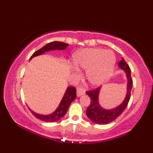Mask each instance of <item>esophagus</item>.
I'll list each match as a JSON object with an SVG mask.
<instances>
[{"mask_svg": "<svg viewBox=\"0 0 153 153\" xmlns=\"http://www.w3.org/2000/svg\"><path fill=\"white\" fill-rule=\"evenodd\" d=\"M77 97H80L82 96V95H83L84 93H85V91H84V90L82 88H79L77 89Z\"/></svg>", "mask_w": 153, "mask_h": 153, "instance_id": "1", "label": "esophagus"}]
</instances>
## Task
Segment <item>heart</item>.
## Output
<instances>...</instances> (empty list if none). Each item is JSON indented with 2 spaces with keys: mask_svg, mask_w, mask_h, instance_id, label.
I'll use <instances>...</instances> for the list:
<instances>
[{
  "mask_svg": "<svg viewBox=\"0 0 153 153\" xmlns=\"http://www.w3.org/2000/svg\"><path fill=\"white\" fill-rule=\"evenodd\" d=\"M74 63L77 68L87 69L86 77L88 82L94 86H99L111 76L115 58L109 51L85 48L74 55Z\"/></svg>",
  "mask_w": 153,
  "mask_h": 153,
  "instance_id": "heart-1",
  "label": "heart"
}]
</instances>
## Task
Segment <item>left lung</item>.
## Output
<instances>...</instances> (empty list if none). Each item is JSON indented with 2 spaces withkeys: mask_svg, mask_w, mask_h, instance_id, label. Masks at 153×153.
I'll return each mask as SVG.
<instances>
[{
  "mask_svg": "<svg viewBox=\"0 0 153 153\" xmlns=\"http://www.w3.org/2000/svg\"><path fill=\"white\" fill-rule=\"evenodd\" d=\"M118 66L126 71L127 78H128L127 95L121 105L111 110L102 108L99 103L100 87L86 91L87 95H89L91 99L90 105L86 110V114L92 122L97 123V124H107V123L113 122L114 120L122 114L123 110L128 106L129 100L130 99L131 91L133 86V80L131 76L130 68L125 60L123 59V58H122L121 60L118 62Z\"/></svg>",
  "mask_w": 153,
  "mask_h": 153,
  "instance_id": "8db88e82",
  "label": "left lung"
}]
</instances>
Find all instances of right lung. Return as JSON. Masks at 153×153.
<instances>
[{"instance_id": "add662e5", "label": "right lung", "mask_w": 153, "mask_h": 153, "mask_svg": "<svg viewBox=\"0 0 153 153\" xmlns=\"http://www.w3.org/2000/svg\"><path fill=\"white\" fill-rule=\"evenodd\" d=\"M68 44L62 43V42L60 41H53L51 42V43L45 45L43 47L40 48L39 50L35 51V53L31 55L30 60H31L33 57L39 56L42 54L45 53V52L49 51L51 50H64L66 49L67 47L68 46ZM76 98V89L75 87L70 86L68 87L62 99L61 102L60 103L59 106L55 111L48 115H42L39 114H37L36 112H34L33 110H31L30 108L31 112L37 118L41 120H43L44 122H56L57 120H60L61 118L66 114V113L68 111V109L69 108L70 104Z\"/></svg>"}]
</instances>
